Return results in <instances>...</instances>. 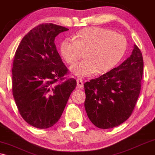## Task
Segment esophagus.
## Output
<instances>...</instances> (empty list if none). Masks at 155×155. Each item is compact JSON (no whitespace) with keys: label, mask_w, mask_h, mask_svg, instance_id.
<instances>
[{"label":"esophagus","mask_w":155,"mask_h":155,"mask_svg":"<svg viewBox=\"0 0 155 155\" xmlns=\"http://www.w3.org/2000/svg\"><path fill=\"white\" fill-rule=\"evenodd\" d=\"M77 87L80 89L83 88V81L81 79H77Z\"/></svg>","instance_id":"esophagus-1"}]
</instances>
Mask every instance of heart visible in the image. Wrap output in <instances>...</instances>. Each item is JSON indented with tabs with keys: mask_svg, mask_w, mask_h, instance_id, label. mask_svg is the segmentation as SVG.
Segmentation results:
<instances>
[{
	"mask_svg": "<svg viewBox=\"0 0 155 155\" xmlns=\"http://www.w3.org/2000/svg\"><path fill=\"white\" fill-rule=\"evenodd\" d=\"M127 48L126 37L110 29L98 27L82 29L61 42L60 52L63 58L73 64L86 52L87 60L76 63L71 72L79 77L106 73L121 60Z\"/></svg>",
	"mask_w": 155,
	"mask_h": 155,
	"instance_id": "1",
	"label": "heart"
}]
</instances>
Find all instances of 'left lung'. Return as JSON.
I'll return each mask as SVG.
<instances>
[{
	"label": "left lung",
	"mask_w": 155,
	"mask_h": 155,
	"mask_svg": "<svg viewBox=\"0 0 155 155\" xmlns=\"http://www.w3.org/2000/svg\"><path fill=\"white\" fill-rule=\"evenodd\" d=\"M143 72L142 53L134 45L130 56L120 65L84 84V108L95 126L114 128L130 117L140 92Z\"/></svg>",
	"instance_id": "8db88e82"
}]
</instances>
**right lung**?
<instances>
[{
  "mask_svg": "<svg viewBox=\"0 0 155 155\" xmlns=\"http://www.w3.org/2000/svg\"><path fill=\"white\" fill-rule=\"evenodd\" d=\"M68 30L52 23L38 25L23 37L15 54L12 94L23 119L35 128L58 122L77 85L74 78H64L68 70L54 43Z\"/></svg>",
  "mask_w": 155,
  "mask_h": 155,
  "instance_id": "1",
  "label": "right lung"
}]
</instances>
